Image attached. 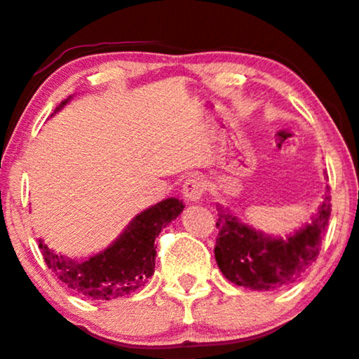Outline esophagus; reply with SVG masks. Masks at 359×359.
<instances>
[{
	"label": "esophagus",
	"mask_w": 359,
	"mask_h": 359,
	"mask_svg": "<svg viewBox=\"0 0 359 359\" xmlns=\"http://www.w3.org/2000/svg\"><path fill=\"white\" fill-rule=\"evenodd\" d=\"M205 180L201 175H191L185 180L182 185V194L184 197H187L189 201H198L205 192Z\"/></svg>",
	"instance_id": "esophagus-1"
}]
</instances>
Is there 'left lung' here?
<instances>
[{
    "label": "left lung",
    "instance_id": "1",
    "mask_svg": "<svg viewBox=\"0 0 359 359\" xmlns=\"http://www.w3.org/2000/svg\"><path fill=\"white\" fill-rule=\"evenodd\" d=\"M217 215L214 254L219 269L237 286L269 291L296 283L318 259L331 215V196L326 194L311 224L287 239L254 231L222 205Z\"/></svg>",
    "mask_w": 359,
    "mask_h": 359
}]
</instances>
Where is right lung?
<instances>
[{
  "instance_id": "right-lung-1",
  "label": "right lung",
  "mask_w": 359,
  "mask_h": 359,
  "mask_svg": "<svg viewBox=\"0 0 359 359\" xmlns=\"http://www.w3.org/2000/svg\"><path fill=\"white\" fill-rule=\"evenodd\" d=\"M68 98L56 107L60 110ZM55 110V111H56ZM184 210L182 201L165 198L138 214L110 248L83 262L67 259L40 243L48 269L67 287L92 299L110 301L140 289L155 269V237Z\"/></svg>"
}]
</instances>
